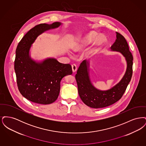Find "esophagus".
<instances>
[{
	"instance_id": "1",
	"label": "esophagus",
	"mask_w": 146,
	"mask_h": 146,
	"mask_svg": "<svg viewBox=\"0 0 146 146\" xmlns=\"http://www.w3.org/2000/svg\"><path fill=\"white\" fill-rule=\"evenodd\" d=\"M72 70L73 72H76L77 70V67H76V64H72Z\"/></svg>"
}]
</instances>
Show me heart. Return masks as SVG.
Returning <instances> with one entry per match:
<instances>
[{
	"label": "heart",
	"mask_w": 146,
	"mask_h": 146,
	"mask_svg": "<svg viewBox=\"0 0 146 146\" xmlns=\"http://www.w3.org/2000/svg\"><path fill=\"white\" fill-rule=\"evenodd\" d=\"M98 33L95 32H94V31L90 32L89 33H88V34L85 35L84 36L83 38L81 40V41L79 42V43L78 44L74 47V50L75 51L84 50L87 46H88L89 45H90L96 39V38L98 36ZM103 42H104L103 37L100 36L96 40L95 44L97 46V45L101 44ZM93 51H94L93 50H89L86 54V55L87 56L90 55L91 54H92V52H93Z\"/></svg>",
	"instance_id": "b5f03b06"
}]
</instances>
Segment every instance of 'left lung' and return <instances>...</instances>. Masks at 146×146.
I'll return each instance as SVG.
<instances>
[{"label":"left lung","mask_w":146,"mask_h":146,"mask_svg":"<svg viewBox=\"0 0 146 146\" xmlns=\"http://www.w3.org/2000/svg\"><path fill=\"white\" fill-rule=\"evenodd\" d=\"M116 33L117 39L111 46V51L121 53L126 62L125 74L119 83L106 90L98 89L91 80L89 60L83 61L77 70L76 79L79 96L84 103L91 108H104L117 102L123 95L131 80L133 57L125 38L118 32Z\"/></svg>","instance_id":"1"}]
</instances>
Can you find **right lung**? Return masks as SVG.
Wrapping results in <instances>:
<instances>
[{"mask_svg":"<svg viewBox=\"0 0 146 146\" xmlns=\"http://www.w3.org/2000/svg\"><path fill=\"white\" fill-rule=\"evenodd\" d=\"M62 25L56 22L35 26L22 38L16 50L14 66L19 90L23 97L34 103L49 104L55 102L63 78L73 73L70 64L59 62L55 58L38 61L31 55L32 44L39 35Z\"/></svg>","mask_w":146,"mask_h":146,"instance_id":"obj_1","label":"right lung"}]
</instances>
